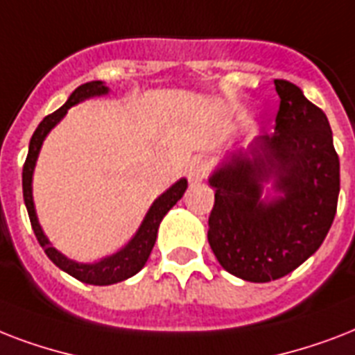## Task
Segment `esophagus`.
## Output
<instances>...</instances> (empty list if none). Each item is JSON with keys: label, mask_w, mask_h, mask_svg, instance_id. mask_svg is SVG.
<instances>
[{"label": "esophagus", "mask_w": 355, "mask_h": 355, "mask_svg": "<svg viewBox=\"0 0 355 355\" xmlns=\"http://www.w3.org/2000/svg\"><path fill=\"white\" fill-rule=\"evenodd\" d=\"M210 162L206 160L205 156H195L188 167L189 182H202V180H206V178L210 177Z\"/></svg>", "instance_id": "esophagus-1"}]
</instances>
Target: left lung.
I'll return each mask as SVG.
<instances>
[{
    "label": "left lung",
    "mask_w": 355,
    "mask_h": 355,
    "mask_svg": "<svg viewBox=\"0 0 355 355\" xmlns=\"http://www.w3.org/2000/svg\"><path fill=\"white\" fill-rule=\"evenodd\" d=\"M280 96L276 130L245 153H234L210 177L216 202L208 243L230 275L247 282L278 280L322 245L337 211L339 156L326 114L289 80ZM270 174L282 197L263 203Z\"/></svg>",
    "instance_id": "left-lung-1"
}]
</instances>
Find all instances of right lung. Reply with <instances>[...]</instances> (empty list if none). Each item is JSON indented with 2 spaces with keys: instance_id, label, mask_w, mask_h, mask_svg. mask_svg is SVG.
I'll return each mask as SVG.
<instances>
[{
  "instance_id": "1",
  "label": "right lung",
  "mask_w": 355,
  "mask_h": 355,
  "mask_svg": "<svg viewBox=\"0 0 355 355\" xmlns=\"http://www.w3.org/2000/svg\"><path fill=\"white\" fill-rule=\"evenodd\" d=\"M107 92L108 88L103 85L101 80L80 85L79 88L69 96V99L64 103L62 107L42 119L40 125L36 127L35 134H33V138H31L29 141V153H27V158H25L24 164V173H21L25 206H27V214H29L31 227L35 230V236L36 239H38V243H40V247L44 248V252L47 254V258L51 259L58 269L66 270L68 275H71L73 278H77V280L85 282V284H92V286H110V284H118V282L127 280V278L136 275L138 270H141L145 261L149 259L150 250L155 247L156 234H158L160 221L164 219V216H166L167 211L177 205V200H180V197H182L186 188H188V180H186V178H180L177 184H173L166 193H162L160 197L153 202V206H150L149 211H147V216H145L144 223H141V227H139V230L136 232V236L128 241L127 247L121 248L119 252L112 254V256H108V258L101 259V261H97V263H77V261H71V259H68L66 256H62L58 250H55V248L51 247V243L47 241V237L44 236L40 225H38V219H36L35 205H33V188H31V182H33V169H35L36 158H38V153H40L42 141H44V138L47 136V132L66 116L68 108H71L73 105L80 103L83 99H88V97L94 96H103V94H107Z\"/></svg>"
}]
</instances>
